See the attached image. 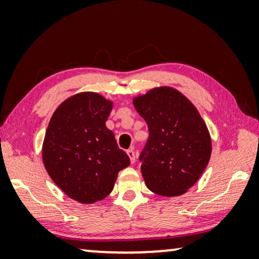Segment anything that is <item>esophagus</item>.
<instances>
[{
	"mask_svg": "<svg viewBox=\"0 0 259 259\" xmlns=\"http://www.w3.org/2000/svg\"><path fill=\"white\" fill-rule=\"evenodd\" d=\"M127 155H128L131 162H132V164H133V162L136 161V154H134V151L133 150H128V151H127Z\"/></svg>",
	"mask_w": 259,
	"mask_h": 259,
	"instance_id": "obj_1",
	"label": "esophagus"
}]
</instances>
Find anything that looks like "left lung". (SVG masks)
Returning <instances> with one entry per match:
<instances>
[{
	"mask_svg": "<svg viewBox=\"0 0 259 259\" xmlns=\"http://www.w3.org/2000/svg\"><path fill=\"white\" fill-rule=\"evenodd\" d=\"M133 105L150 132L140 155L145 184L160 196H182L198 182L210 160L206 123L185 95L168 86L138 95Z\"/></svg>",
	"mask_w": 259,
	"mask_h": 259,
	"instance_id": "obj_1",
	"label": "left lung"
}]
</instances>
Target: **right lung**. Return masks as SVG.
<instances>
[{"instance_id": "right-lung-1", "label": "right lung", "mask_w": 259, "mask_h": 259, "mask_svg": "<svg viewBox=\"0 0 259 259\" xmlns=\"http://www.w3.org/2000/svg\"><path fill=\"white\" fill-rule=\"evenodd\" d=\"M113 101L81 92L53 113L42 145V160L53 182L72 199L94 204L112 192L119 171L130 166L114 133L106 127Z\"/></svg>"}]
</instances>
